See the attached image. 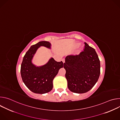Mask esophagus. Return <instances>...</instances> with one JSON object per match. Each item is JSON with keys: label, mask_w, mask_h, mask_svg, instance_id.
Returning a JSON list of instances; mask_svg holds the SVG:
<instances>
[{"label": "esophagus", "mask_w": 120, "mask_h": 120, "mask_svg": "<svg viewBox=\"0 0 120 120\" xmlns=\"http://www.w3.org/2000/svg\"><path fill=\"white\" fill-rule=\"evenodd\" d=\"M62 61H63V63H65V59H64V58H63V59H62Z\"/></svg>", "instance_id": "obj_1"}]
</instances>
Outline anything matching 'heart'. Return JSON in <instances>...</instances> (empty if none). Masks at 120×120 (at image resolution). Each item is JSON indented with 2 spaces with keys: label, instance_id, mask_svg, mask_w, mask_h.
I'll list each match as a JSON object with an SVG mask.
<instances>
[{
  "label": "heart",
  "instance_id": "b5f03b06",
  "mask_svg": "<svg viewBox=\"0 0 120 120\" xmlns=\"http://www.w3.org/2000/svg\"><path fill=\"white\" fill-rule=\"evenodd\" d=\"M80 45V43H77L76 44V45H77V46H78V45Z\"/></svg>",
  "mask_w": 120,
  "mask_h": 120
}]
</instances>
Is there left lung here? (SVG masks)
I'll use <instances>...</instances> for the list:
<instances>
[{
    "label": "left lung",
    "instance_id": "obj_1",
    "mask_svg": "<svg viewBox=\"0 0 120 120\" xmlns=\"http://www.w3.org/2000/svg\"><path fill=\"white\" fill-rule=\"evenodd\" d=\"M84 45L83 51L78 55L67 56L64 64L68 88L77 94L90 91L100 74V62L95 49L86 43Z\"/></svg>",
    "mask_w": 120,
    "mask_h": 120
}]
</instances>
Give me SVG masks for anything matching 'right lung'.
Segmentation results:
<instances>
[{
  "label": "right lung",
  "instance_id": "1",
  "mask_svg": "<svg viewBox=\"0 0 120 120\" xmlns=\"http://www.w3.org/2000/svg\"><path fill=\"white\" fill-rule=\"evenodd\" d=\"M51 48V44L47 41H41L32 45L24 56L21 65V75L26 86L32 92L44 94L52 90L53 81L63 67L62 61L57 62L51 58L48 62L37 66L32 63L33 58L40 46Z\"/></svg>",
  "mask_w": 120,
  "mask_h": 120
}]
</instances>
